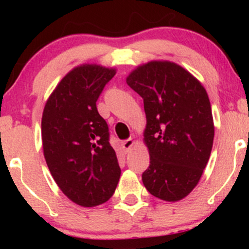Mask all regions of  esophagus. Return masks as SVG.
Masks as SVG:
<instances>
[{"mask_svg": "<svg viewBox=\"0 0 249 249\" xmlns=\"http://www.w3.org/2000/svg\"><path fill=\"white\" fill-rule=\"evenodd\" d=\"M133 144H134V141H132V139H131V138H128V139H126V141H124V142H122V146L127 152V151L133 146Z\"/></svg>", "mask_w": 249, "mask_h": 249, "instance_id": "esophagus-1", "label": "esophagus"}]
</instances>
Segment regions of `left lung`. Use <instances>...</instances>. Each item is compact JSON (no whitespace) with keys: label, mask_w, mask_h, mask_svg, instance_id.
Listing matches in <instances>:
<instances>
[{"label":"left lung","mask_w":249,"mask_h":249,"mask_svg":"<svg viewBox=\"0 0 249 249\" xmlns=\"http://www.w3.org/2000/svg\"><path fill=\"white\" fill-rule=\"evenodd\" d=\"M126 83L144 99L150 166L142 184L156 198L178 201L198 185L213 146L214 124L201 83L173 62L151 61Z\"/></svg>","instance_id":"left-lung-1"}]
</instances>
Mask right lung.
I'll return each mask as SVG.
<instances>
[{
	"mask_svg": "<svg viewBox=\"0 0 249 249\" xmlns=\"http://www.w3.org/2000/svg\"><path fill=\"white\" fill-rule=\"evenodd\" d=\"M116 69L97 64L73 68L53 91L42 116L45 161L61 191L83 207L104 204L115 193L121 167L97 110Z\"/></svg>",
	"mask_w": 249,
	"mask_h": 249,
	"instance_id": "1",
	"label": "right lung"
}]
</instances>
